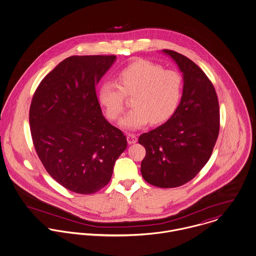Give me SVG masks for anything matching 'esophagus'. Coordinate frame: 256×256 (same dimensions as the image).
<instances>
[{
    "instance_id": "esophagus-1",
    "label": "esophagus",
    "mask_w": 256,
    "mask_h": 256,
    "mask_svg": "<svg viewBox=\"0 0 256 256\" xmlns=\"http://www.w3.org/2000/svg\"><path fill=\"white\" fill-rule=\"evenodd\" d=\"M126 140H128V144H134L138 142V138L132 134H126Z\"/></svg>"
}]
</instances>
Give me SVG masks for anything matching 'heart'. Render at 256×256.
<instances>
[{"label":"heart","mask_w":256,"mask_h":256,"mask_svg":"<svg viewBox=\"0 0 256 256\" xmlns=\"http://www.w3.org/2000/svg\"><path fill=\"white\" fill-rule=\"evenodd\" d=\"M117 82H106L100 86L98 102L107 118L116 120L124 112L126 96H134V109L120 120L122 128L136 130L150 122L160 124L176 112L183 88L182 77L176 71L139 59L120 71Z\"/></svg>","instance_id":"b5f03b06"}]
</instances>
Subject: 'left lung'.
Masks as SVG:
<instances>
[{
    "instance_id": "1",
    "label": "left lung",
    "mask_w": 256,
    "mask_h": 256,
    "mask_svg": "<svg viewBox=\"0 0 256 256\" xmlns=\"http://www.w3.org/2000/svg\"><path fill=\"white\" fill-rule=\"evenodd\" d=\"M162 52L182 73V96L172 118L138 138L146 149L141 174L154 186L174 188L196 176L212 156L219 132V105L212 82L197 64L174 50Z\"/></svg>"
}]
</instances>
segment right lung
Returning <instances> with one entry per match:
<instances>
[{"instance_id":"right-lung-1","label":"right lung","mask_w":256,"mask_h":256,"mask_svg":"<svg viewBox=\"0 0 256 256\" xmlns=\"http://www.w3.org/2000/svg\"><path fill=\"white\" fill-rule=\"evenodd\" d=\"M115 56H70L40 82L30 106L34 147L56 181L78 194L106 186L126 138L104 118L96 86Z\"/></svg>"}]
</instances>
